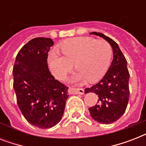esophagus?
I'll return each instance as SVG.
<instances>
[{"mask_svg": "<svg viewBox=\"0 0 146 146\" xmlns=\"http://www.w3.org/2000/svg\"><path fill=\"white\" fill-rule=\"evenodd\" d=\"M70 93L73 94H80V95H83L84 94V89H70Z\"/></svg>", "mask_w": 146, "mask_h": 146, "instance_id": "1", "label": "esophagus"}]
</instances>
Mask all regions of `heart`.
<instances>
[{
    "instance_id": "heart-1",
    "label": "heart",
    "mask_w": 146,
    "mask_h": 146,
    "mask_svg": "<svg viewBox=\"0 0 146 146\" xmlns=\"http://www.w3.org/2000/svg\"><path fill=\"white\" fill-rule=\"evenodd\" d=\"M61 55L52 50L49 53L48 63L53 76L64 80L72 70L73 64L80 71L73 74V82H96L107 73L112 58V48L104 41L92 38L79 37L66 41L59 46Z\"/></svg>"
}]
</instances>
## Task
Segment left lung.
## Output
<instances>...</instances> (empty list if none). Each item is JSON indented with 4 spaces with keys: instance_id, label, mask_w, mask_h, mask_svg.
Returning a JSON list of instances; mask_svg holds the SVG:
<instances>
[{
    "instance_id": "1",
    "label": "left lung",
    "mask_w": 146,
    "mask_h": 146,
    "mask_svg": "<svg viewBox=\"0 0 146 146\" xmlns=\"http://www.w3.org/2000/svg\"><path fill=\"white\" fill-rule=\"evenodd\" d=\"M89 34L106 40L113 50V60L104 77L85 90L86 93L94 92L98 97L97 104L89 108L92 119L100 123L109 124L120 119L128 104L129 73L127 62L118 44L111 38L96 32Z\"/></svg>"
}]
</instances>
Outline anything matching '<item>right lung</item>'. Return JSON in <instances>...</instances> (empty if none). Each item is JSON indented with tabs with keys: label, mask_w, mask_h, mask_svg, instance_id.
<instances>
[{
	"label": "right lung",
	"mask_w": 146,
	"mask_h": 146,
	"mask_svg": "<svg viewBox=\"0 0 146 146\" xmlns=\"http://www.w3.org/2000/svg\"><path fill=\"white\" fill-rule=\"evenodd\" d=\"M54 42L35 38L17 54L13 70L17 104L29 123L41 129L54 127L62 119L68 87L55 80L48 66Z\"/></svg>",
	"instance_id": "obj_1"
}]
</instances>
